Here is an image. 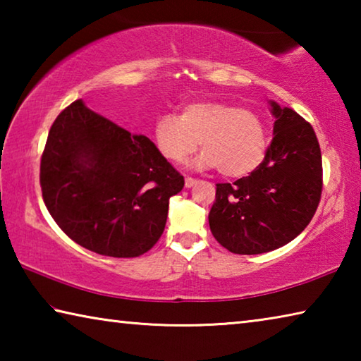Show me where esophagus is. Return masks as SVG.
I'll return each instance as SVG.
<instances>
[{
	"mask_svg": "<svg viewBox=\"0 0 361 361\" xmlns=\"http://www.w3.org/2000/svg\"><path fill=\"white\" fill-rule=\"evenodd\" d=\"M195 183H197V180H194V178H191V176H186L185 178V186L186 188H192Z\"/></svg>",
	"mask_w": 361,
	"mask_h": 361,
	"instance_id": "esophagus-1",
	"label": "esophagus"
}]
</instances>
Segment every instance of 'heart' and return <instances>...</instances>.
<instances>
[{
    "mask_svg": "<svg viewBox=\"0 0 361 361\" xmlns=\"http://www.w3.org/2000/svg\"><path fill=\"white\" fill-rule=\"evenodd\" d=\"M152 140L170 162L181 164L197 149L195 167L219 169L224 176L240 178L258 169L269 146L262 119L248 108L218 100H195L176 114L159 116Z\"/></svg>",
    "mask_w": 361,
    "mask_h": 361,
    "instance_id": "1",
    "label": "heart"
}]
</instances>
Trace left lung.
<instances>
[{
  "instance_id": "1",
  "label": "left lung",
  "mask_w": 361,
  "mask_h": 361,
  "mask_svg": "<svg viewBox=\"0 0 361 361\" xmlns=\"http://www.w3.org/2000/svg\"><path fill=\"white\" fill-rule=\"evenodd\" d=\"M274 138L258 169L218 183L210 231L235 255H259L286 245L315 215L322 197V152L312 126L291 108L271 102Z\"/></svg>"
}]
</instances>
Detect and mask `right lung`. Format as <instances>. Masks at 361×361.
<instances>
[{"label": "right lung", "instance_id": "add662e5", "mask_svg": "<svg viewBox=\"0 0 361 361\" xmlns=\"http://www.w3.org/2000/svg\"><path fill=\"white\" fill-rule=\"evenodd\" d=\"M42 199L78 245L135 258L161 239L169 199L185 178L145 135H132L82 100L57 116L41 156Z\"/></svg>", "mask_w": 361, "mask_h": 361}]
</instances>
